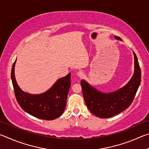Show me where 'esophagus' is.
<instances>
[{"mask_svg":"<svg viewBox=\"0 0 149 149\" xmlns=\"http://www.w3.org/2000/svg\"><path fill=\"white\" fill-rule=\"evenodd\" d=\"M84 74H85L84 72H83L82 71H79V72H77V75L79 77H82L83 76H84Z\"/></svg>","mask_w":149,"mask_h":149,"instance_id":"obj_1","label":"esophagus"}]
</instances>
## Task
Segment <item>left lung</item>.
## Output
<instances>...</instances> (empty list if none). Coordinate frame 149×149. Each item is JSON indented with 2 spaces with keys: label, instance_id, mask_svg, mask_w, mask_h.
Returning a JSON list of instances; mask_svg holds the SVG:
<instances>
[{
  "label": "left lung",
  "instance_id": "obj_1",
  "mask_svg": "<svg viewBox=\"0 0 149 149\" xmlns=\"http://www.w3.org/2000/svg\"><path fill=\"white\" fill-rule=\"evenodd\" d=\"M116 39L122 41L120 37ZM135 70L132 79L124 87L114 92H100L85 80L81 81L83 95L89 110L96 116L108 118L117 115L132 104L141 84V73L137 56L134 52Z\"/></svg>",
  "mask_w": 149,
  "mask_h": 149
}]
</instances>
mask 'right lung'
Returning <instances> with one entry per match:
<instances>
[{
  "instance_id": "add662e5",
  "label": "right lung",
  "mask_w": 149,
  "mask_h": 149,
  "mask_svg": "<svg viewBox=\"0 0 149 149\" xmlns=\"http://www.w3.org/2000/svg\"><path fill=\"white\" fill-rule=\"evenodd\" d=\"M16 60L12 65L11 79L16 100L25 112L35 118L52 120L60 117L66 106L68 94L71 85V74L58 79L52 87L39 95H32L22 91L17 85L14 75Z\"/></svg>"
}]
</instances>
